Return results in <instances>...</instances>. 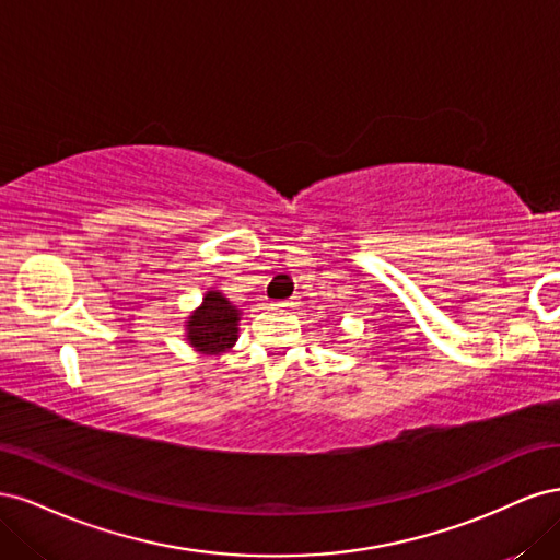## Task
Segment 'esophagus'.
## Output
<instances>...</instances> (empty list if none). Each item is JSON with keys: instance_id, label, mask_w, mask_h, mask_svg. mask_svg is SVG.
<instances>
[{"instance_id": "esophagus-1", "label": "esophagus", "mask_w": 560, "mask_h": 560, "mask_svg": "<svg viewBox=\"0 0 560 560\" xmlns=\"http://www.w3.org/2000/svg\"><path fill=\"white\" fill-rule=\"evenodd\" d=\"M273 308H294V301H280V303H273Z\"/></svg>"}]
</instances>
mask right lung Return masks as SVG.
Listing matches in <instances>:
<instances>
[{"instance_id": "add662e5", "label": "right lung", "mask_w": 560, "mask_h": 560, "mask_svg": "<svg viewBox=\"0 0 560 560\" xmlns=\"http://www.w3.org/2000/svg\"><path fill=\"white\" fill-rule=\"evenodd\" d=\"M241 315L243 311L233 306L226 294L210 287L202 294L200 306L184 319V341L200 354L219 358L238 341Z\"/></svg>"}]
</instances>
